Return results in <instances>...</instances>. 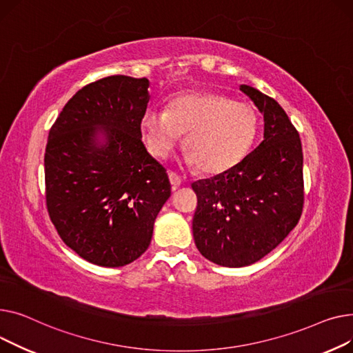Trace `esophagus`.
Masks as SVG:
<instances>
[{
  "label": "esophagus",
  "instance_id": "34e87169",
  "mask_svg": "<svg viewBox=\"0 0 353 353\" xmlns=\"http://www.w3.org/2000/svg\"><path fill=\"white\" fill-rule=\"evenodd\" d=\"M168 176H170V182H171V185H172V190H176L178 186L182 183L181 176H179L176 172H172V171L168 174Z\"/></svg>",
  "mask_w": 353,
  "mask_h": 353
}]
</instances>
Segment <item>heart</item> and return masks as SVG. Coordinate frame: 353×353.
<instances>
[{
  "mask_svg": "<svg viewBox=\"0 0 353 353\" xmlns=\"http://www.w3.org/2000/svg\"><path fill=\"white\" fill-rule=\"evenodd\" d=\"M258 128L256 111L218 92L194 91L174 97L167 111L142 114L141 131L148 151L167 158L185 134L186 162L208 175L230 171L246 155Z\"/></svg>",
  "mask_w": 353,
  "mask_h": 353,
  "instance_id": "obj_1",
  "label": "heart"
}]
</instances>
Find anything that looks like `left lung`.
<instances>
[{
  "label": "left lung",
  "instance_id": "8db88e82",
  "mask_svg": "<svg viewBox=\"0 0 353 353\" xmlns=\"http://www.w3.org/2000/svg\"><path fill=\"white\" fill-rule=\"evenodd\" d=\"M263 114V139L230 171L192 183V232L211 262L241 268L262 259L296 226L303 210L301 138L279 103L241 85Z\"/></svg>",
  "mask_w": 353,
  "mask_h": 353
}]
</instances>
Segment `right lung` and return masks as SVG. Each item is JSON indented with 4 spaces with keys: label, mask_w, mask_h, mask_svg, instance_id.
<instances>
[{
    "label": "right lung",
    "mask_w": 353,
    "mask_h": 353,
    "mask_svg": "<svg viewBox=\"0 0 353 353\" xmlns=\"http://www.w3.org/2000/svg\"><path fill=\"white\" fill-rule=\"evenodd\" d=\"M150 81L101 78L79 90L50 130L46 202L61 239L85 261L118 268L148 250L171 196L167 170L141 141ZM103 127L106 142L98 145Z\"/></svg>",
    "instance_id": "obj_1"
}]
</instances>
